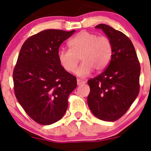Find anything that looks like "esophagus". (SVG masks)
I'll return each mask as SVG.
<instances>
[{"instance_id":"1","label":"esophagus","mask_w":151,"mask_h":151,"mask_svg":"<svg viewBox=\"0 0 151 151\" xmlns=\"http://www.w3.org/2000/svg\"><path fill=\"white\" fill-rule=\"evenodd\" d=\"M77 85H83V84H85V81H83V80H77Z\"/></svg>"}]
</instances>
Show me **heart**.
<instances>
[{"instance_id":"heart-1","label":"heart","mask_w":151,"mask_h":151,"mask_svg":"<svg viewBox=\"0 0 151 151\" xmlns=\"http://www.w3.org/2000/svg\"><path fill=\"white\" fill-rule=\"evenodd\" d=\"M70 50H59L58 59L60 66L69 73L74 72L79 63L83 61L76 71L80 77H88L93 69L104 70L109 64L112 55V45L106 36H99L89 31H82L68 42Z\"/></svg>"}]
</instances>
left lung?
I'll use <instances>...</instances> for the list:
<instances>
[{
	"mask_svg": "<svg viewBox=\"0 0 151 151\" xmlns=\"http://www.w3.org/2000/svg\"><path fill=\"white\" fill-rule=\"evenodd\" d=\"M95 28L101 29L111 41L112 55L106 69L88 81V104L99 119L115 121L137 97L140 65L133 44L124 33L105 24Z\"/></svg>",
	"mask_w": 151,
	"mask_h": 151,
	"instance_id": "1",
	"label": "left lung"
}]
</instances>
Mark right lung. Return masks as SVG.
Returning <instances> with one entry per match:
<instances>
[{
  "mask_svg": "<svg viewBox=\"0 0 151 151\" xmlns=\"http://www.w3.org/2000/svg\"><path fill=\"white\" fill-rule=\"evenodd\" d=\"M75 32L49 29L28 38L21 47L13 72L16 98L36 122L50 125L61 119L77 79L60 66V45Z\"/></svg>",
  "mask_w": 151,
  "mask_h": 151,
  "instance_id": "add662e5",
  "label": "right lung"
}]
</instances>
